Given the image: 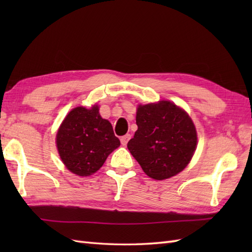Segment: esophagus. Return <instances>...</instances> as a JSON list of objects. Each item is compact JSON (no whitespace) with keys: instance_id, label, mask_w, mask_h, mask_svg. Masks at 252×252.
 <instances>
[{"instance_id":"1","label":"esophagus","mask_w":252,"mask_h":252,"mask_svg":"<svg viewBox=\"0 0 252 252\" xmlns=\"http://www.w3.org/2000/svg\"><path fill=\"white\" fill-rule=\"evenodd\" d=\"M130 138H131V135H130V134H126L125 136H122V137H121V140H120L122 145H123V146H126V144H127V142H129Z\"/></svg>"}]
</instances>
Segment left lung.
I'll list each match as a JSON object with an SVG mask.
<instances>
[{
    "instance_id": "8db88e82",
    "label": "left lung",
    "mask_w": 252,
    "mask_h": 252,
    "mask_svg": "<svg viewBox=\"0 0 252 252\" xmlns=\"http://www.w3.org/2000/svg\"><path fill=\"white\" fill-rule=\"evenodd\" d=\"M136 125L127 148L149 178L169 179L189 163L196 151L197 132L184 109L169 100L138 105Z\"/></svg>"
}]
</instances>
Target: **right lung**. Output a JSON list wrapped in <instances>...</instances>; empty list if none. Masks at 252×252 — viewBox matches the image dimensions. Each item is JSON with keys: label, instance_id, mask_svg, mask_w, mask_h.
I'll list each match as a JSON object with an SVG mask.
<instances>
[{"label": "right lung", "instance_id": "add662e5", "mask_svg": "<svg viewBox=\"0 0 252 252\" xmlns=\"http://www.w3.org/2000/svg\"><path fill=\"white\" fill-rule=\"evenodd\" d=\"M99 108H73L57 131L56 145L62 161L70 172L89 176L99 170L109 154L120 146L111 123L100 117Z\"/></svg>", "mask_w": 252, "mask_h": 252}]
</instances>
